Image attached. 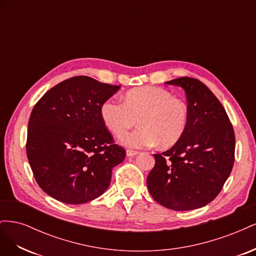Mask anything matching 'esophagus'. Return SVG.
I'll return each instance as SVG.
<instances>
[{
  "label": "esophagus",
  "instance_id": "1",
  "mask_svg": "<svg viewBox=\"0 0 256 256\" xmlns=\"http://www.w3.org/2000/svg\"><path fill=\"white\" fill-rule=\"evenodd\" d=\"M138 152H136V150H128L127 152H126V154H127V157H134V156H136Z\"/></svg>",
  "mask_w": 256,
  "mask_h": 256
}]
</instances>
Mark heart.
<instances>
[{
  "mask_svg": "<svg viewBox=\"0 0 256 256\" xmlns=\"http://www.w3.org/2000/svg\"><path fill=\"white\" fill-rule=\"evenodd\" d=\"M104 125L116 136H120L136 124L141 127L124 134L120 143L131 148L162 147L176 144L188 127V108L171 92L154 86L129 90L125 102L106 99L100 108Z\"/></svg>",
  "mask_w": 256,
  "mask_h": 256,
  "instance_id": "obj_1",
  "label": "heart"
}]
</instances>
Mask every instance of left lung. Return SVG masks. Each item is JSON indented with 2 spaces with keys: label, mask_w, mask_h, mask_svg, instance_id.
<instances>
[{
  "label": "left lung",
  "mask_w": 256,
  "mask_h": 256,
  "mask_svg": "<svg viewBox=\"0 0 256 256\" xmlns=\"http://www.w3.org/2000/svg\"><path fill=\"white\" fill-rule=\"evenodd\" d=\"M166 83L184 88L189 122L180 141L162 154H154L147 188L160 205L191 210L210 203L228 178L234 166V129L205 84L189 76Z\"/></svg>",
  "instance_id": "1"
}]
</instances>
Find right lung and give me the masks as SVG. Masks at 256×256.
<instances>
[{
    "mask_svg": "<svg viewBox=\"0 0 256 256\" xmlns=\"http://www.w3.org/2000/svg\"><path fill=\"white\" fill-rule=\"evenodd\" d=\"M120 88L78 76L58 83L30 113L26 154L40 187L66 204H83L109 188L126 152L114 144L100 108Z\"/></svg>",
    "mask_w": 256,
    "mask_h": 256,
    "instance_id": "obj_1",
    "label": "right lung"
}]
</instances>
